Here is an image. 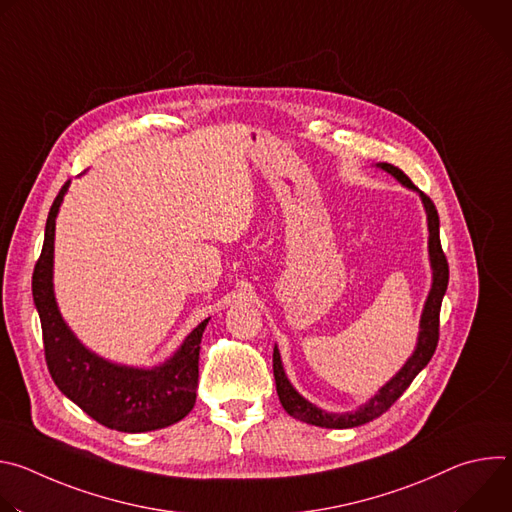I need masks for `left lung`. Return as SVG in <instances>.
<instances>
[{
	"label": "left lung",
	"mask_w": 512,
	"mask_h": 512,
	"mask_svg": "<svg viewBox=\"0 0 512 512\" xmlns=\"http://www.w3.org/2000/svg\"><path fill=\"white\" fill-rule=\"evenodd\" d=\"M383 170H387L389 174H393L401 184L415 188V184L409 180V176L405 172H401L397 166L393 164H379ZM421 200L425 204L427 210V227H429V259H431V267H433V285L427 296L425 308H423V316H421V330H419V342L417 348L413 352V356L405 362V367L367 403L364 407H360L354 413H326L318 407H314L312 403H308L294 387L289 385L281 360H279V350L277 346L273 348V377H275V387H277V395L279 401L283 405V409L300 421L318 425V427H330V429H346V427H358L362 423H369L377 417H381L385 411L391 409V405L405 393V389L413 383V379L421 373V369L431 360L435 348H437V340H440V310H442V300L448 289V279H450V267H448V259L446 253L442 249V241H440V216H437V208L433 204V200L425 194L419 192Z\"/></svg>",
	"instance_id": "obj_1"
}]
</instances>
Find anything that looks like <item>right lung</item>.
<instances>
[{
  "label": "right lung",
  "instance_id": "right-lung-1",
  "mask_svg": "<svg viewBox=\"0 0 512 512\" xmlns=\"http://www.w3.org/2000/svg\"><path fill=\"white\" fill-rule=\"evenodd\" d=\"M66 186L68 182L50 206L42 253L32 273V296L40 314L50 377L72 403L109 429L141 433L168 427L184 419L196 403L200 340L208 320L188 334L166 364L152 371L117 367L72 336L60 318L52 291L54 225Z\"/></svg>",
  "mask_w": 512,
  "mask_h": 512
}]
</instances>
